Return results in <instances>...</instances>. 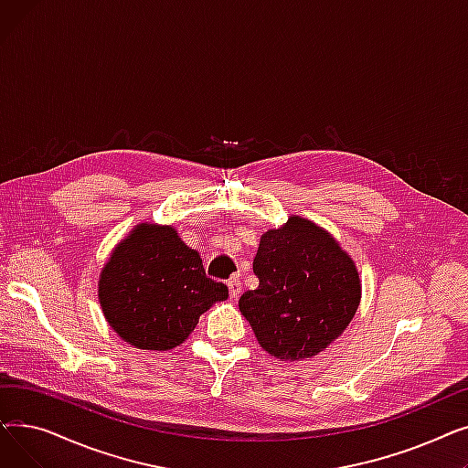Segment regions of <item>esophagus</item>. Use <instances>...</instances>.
<instances>
[{"instance_id":"34e87169","label":"esophagus","mask_w":468,"mask_h":468,"mask_svg":"<svg viewBox=\"0 0 468 468\" xmlns=\"http://www.w3.org/2000/svg\"><path fill=\"white\" fill-rule=\"evenodd\" d=\"M228 288H229V296H231L233 300H237V298L240 296V292H242V284H240L239 277L229 279V281H228Z\"/></svg>"}]
</instances>
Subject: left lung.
<instances>
[{"label": "left lung", "mask_w": 468, "mask_h": 468, "mask_svg": "<svg viewBox=\"0 0 468 468\" xmlns=\"http://www.w3.org/2000/svg\"><path fill=\"white\" fill-rule=\"evenodd\" d=\"M254 273L260 284L242 293L239 309L271 356L318 355L358 309L360 281L353 260L305 218L292 216L281 229L261 235Z\"/></svg>", "instance_id": "obj_1"}]
</instances>
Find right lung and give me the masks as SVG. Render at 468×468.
<instances>
[{
	"mask_svg": "<svg viewBox=\"0 0 468 468\" xmlns=\"http://www.w3.org/2000/svg\"><path fill=\"white\" fill-rule=\"evenodd\" d=\"M229 290L207 277L203 260L172 228L140 226L106 263L98 298L110 326L131 346L166 351L180 346Z\"/></svg>",
	"mask_w": 468,
	"mask_h": 468,
	"instance_id": "obj_1",
	"label": "right lung"
}]
</instances>
